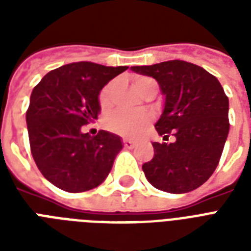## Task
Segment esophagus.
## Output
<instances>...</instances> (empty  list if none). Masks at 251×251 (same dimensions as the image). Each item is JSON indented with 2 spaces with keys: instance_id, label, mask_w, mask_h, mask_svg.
Masks as SVG:
<instances>
[{
  "instance_id": "34e87169",
  "label": "esophagus",
  "mask_w": 251,
  "mask_h": 251,
  "mask_svg": "<svg viewBox=\"0 0 251 251\" xmlns=\"http://www.w3.org/2000/svg\"><path fill=\"white\" fill-rule=\"evenodd\" d=\"M124 146H125L126 149H131V147H134V145H135V142L131 141V139H127V138H124Z\"/></svg>"
}]
</instances>
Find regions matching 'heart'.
Instances as JSON below:
<instances>
[{
    "mask_svg": "<svg viewBox=\"0 0 251 251\" xmlns=\"http://www.w3.org/2000/svg\"><path fill=\"white\" fill-rule=\"evenodd\" d=\"M155 83V80L147 76H141L137 78L134 84L137 87V90L141 92L145 87L149 84ZM114 84L110 83L102 88L99 96V101L102 108L109 106L112 101V92H113ZM151 120V114L149 112L141 110V112H129V110H118L113 113L108 120H106V126L108 129L121 133L124 135H137L142 131V129L147 125Z\"/></svg>",
    "mask_w": 251,
    "mask_h": 251,
    "instance_id": "heart-1",
    "label": "heart"
}]
</instances>
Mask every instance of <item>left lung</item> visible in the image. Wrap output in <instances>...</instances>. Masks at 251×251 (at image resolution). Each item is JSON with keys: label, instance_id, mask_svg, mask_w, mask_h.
Segmentation results:
<instances>
[{"label": "left lung", "instance_id": "left-lung-1", "mask_svg": "<svg viewBox=\"0 0 251 251\" xmlns=\"http://www.w3.org/2000/svg\"><path fill=\"white\" fill-rule=\"evenodd\" d=\"M152 76L165 96L155 124L159 135L173 143L153 142V157L142 165L146 178L159 190L182 194L206 182L216 169L229 133V101L216 76L186 61L131 66Z\"/></svg>", "mask_w": 251, "mask_h": 251}]
</instances>
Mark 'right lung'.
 Returning <instances> with one entry per match:
<instances>
[{"mask_svg":"<svg viewBox=\"0 0 251 251\" xmlns=\"http://www.w3.org/2000/svg\"><path fill=\"white\" fill-rule=\"evenodd\" d=\"M127 66L74 62L49 72L32 90L25 113L31 153L39 171L61 190L82 193L108 177L121 138L105 130L91 137L102 87Z\"/></svg>","mask_w":251,"mask_h":251,"instance_id":"add662e5","label":"right lung"}]
</instances>
